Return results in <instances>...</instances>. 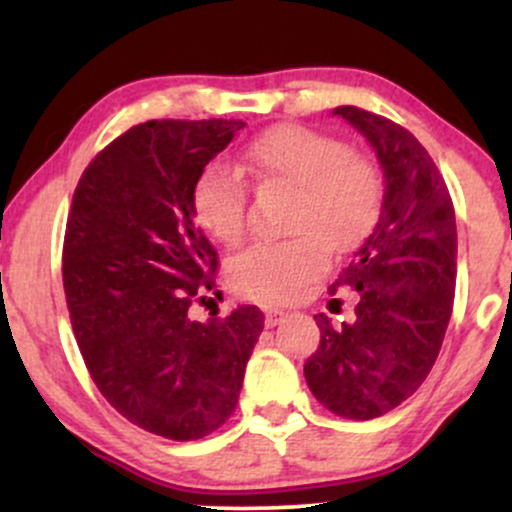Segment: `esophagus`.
<instances>
[{"instance_id":"1","label":"esophagus","mask_w":512,"mask_h":512,"mask_svg":"<svg viewBox=\"0 0 512 512\" xmlns=\"http://www.w3.org/2000/svg\"><path fill=\"white\" fill-rule=\"evenodd\" d=\"M284 315L286 310L279 308V305H267V308H264V322H267V327L279 325V322L284 320Z\"/></svg>"}]
</instances>
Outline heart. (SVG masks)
<instances>
[{
	"label": "heart",
	"instance_id": "b5f03b06",
	"mask_svg": "<svg viewBox=\"0 0 512 512\" xmlns=\"http://www.w3.org/2000/svg\"><path fill=\"white\" fill-rule=\"evenodd\" d=\"M240 168L262 182L296 187L289 228L279 243H257L233 257L228 279L240 296L291 301L330 264L334 252H351L378 226L385 182L368 156L342 139L303 125L274 127L245 146ZM250 192L236 170L207 166L192 185V209L202 228L226 245L248 231Z\"/></svg>",
	"mask_w": 512,
	"mask_h": 512
}]
</instances>
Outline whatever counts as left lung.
I'll return each instance as SVG.
<instances>
[{"label": "left lung", "instance_id": "1", "mask_svg": "<svg viewBox=\"0 0 512 512\" xmlns=\"http://www.w3.org/2000/svg\"><path fill=\"white\" fill-rule=\"evenodd\" d=\"M334 115L378 154L385 202L375 231L330 289L358 291L356 320L334 327L315 315L320 346L303 373L317 402L344 419L368 421L414 395L443 346L457 276L455 207L409 129L356 105H339Z\"/></svg>", "mask_w": 512, "mask_h": 512}]
</instances>
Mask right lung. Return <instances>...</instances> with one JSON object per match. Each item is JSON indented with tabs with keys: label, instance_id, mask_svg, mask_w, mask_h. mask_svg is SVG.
Segmentation results:
<instances>
[{
	"label": "right lung",
	"instance_id": "obj_1",
	"mask_svg": "<svg viewBox=\"0 0 512 512\" xmlns=\"http://www.w3.org/2000/svg\"><path fill=\"white\" fill-rule=\"evenodd\" d=\"M243 120H149L88 163L62 248L72 330L101 395L144 431L199 440L238 404L264 315L240 305L197 322L219 255L192 185Z\"/></svg>",
	"mask_w": 512,
	"mask_h": 512
}]
</instances>
